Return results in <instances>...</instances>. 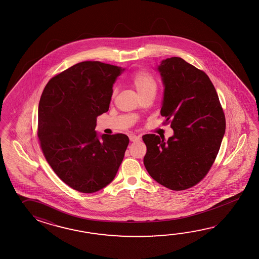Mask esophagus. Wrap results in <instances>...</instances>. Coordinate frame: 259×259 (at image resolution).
Here are the masks:
<instances>
[{
	"mask_svg": "<svg viewBox=\"0 0 259 259\" xmlns=\"http://www.w3.org/2000/svg\"><path fill=\"white\" fill-rule=\"evenodd\" d=\"M140 140H141V137H140V136L134 135V134H131V135H130V141L132 142V143H134V142H138V141H140Z\"/></svg>",
	"mask_w": 259,
	"mask_h": 259,
	"instance_id": "obj_1",
	"label": "esophagus"
}]
</instances>
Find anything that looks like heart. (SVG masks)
I'll list each match as a JSON object with an SVG mask.
<instances>
[{"label": "heart", "instance_id": "heart-1", "mask_svg": "<svg viewBox=\"0 0 259 259\" xmlns=\"http://www.w3.org/2000/svg\"><path fill=\"white\" fill-rule=\"evenodd\" d=\"M132 85L139 96L147 93L155 94L157 88V84L154 77L146 72H138L135 74L132 78ZM116 92H114V94Z\"/></svg>", "mask_w": 259, "mask_h": 259}]
</instances>
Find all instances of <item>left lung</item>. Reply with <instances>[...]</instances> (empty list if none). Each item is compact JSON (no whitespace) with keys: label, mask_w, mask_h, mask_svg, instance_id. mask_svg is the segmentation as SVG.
Listing matches in <instances>:
<instances>
[{"label":"left lung","mask_w":259,"mask_h":259,"mask_svg":"<svg viewBox=\"0 0 259 259\" xmlns=\"http://www.w3.org/2000/svg\"><path fill=\"white\" fill-rule=\"evenodd\" d=\"M164 86L161 115L174 134L143 136V158L149 175L161 185L182 191L197 184L209 171L225 134V116L208 76L183 60L171 57L156 67Z\"/></svg>","instance_id":"left-lung-1"}]
</instances>
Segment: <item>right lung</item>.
<instances>
[{
    "label": "right lung",
    "instance_id": "right-lung-1",
    "mask_svg": "<svg viewBox=\"0 0 259 259\" xmlns=\"http://www.w3.org/2000/svg\"><path fill=\"white\" fill-rule=\"evenodd\" d=\"M124 70L98 61L78 63L51 78L39 100L38 137L44 156L55 174L80 193L107 186L124 158L127 135L95 131Z\"/></svg>",
    "mask_w": 259,
    "mask_h": 259
}]
</instances>
